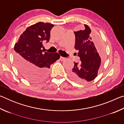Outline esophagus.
I'll return each instance as SVG.
<instances>
[{
  "label": "esophagus",
  "instance_id": "34e87169",
  "mask_svg": "<svg viewBox=\"0 0 124 124\" xmlns=\"http://www.w3.org/2000/svg\"><path fill=\"white\" fill-rule=\"evenodd\" d=\"M60 60L61 61H64L66 60V58L65 57H60Z\"/></svg>",
  "mask_w": 124,
  "mask_h": 124
}]
</instances>
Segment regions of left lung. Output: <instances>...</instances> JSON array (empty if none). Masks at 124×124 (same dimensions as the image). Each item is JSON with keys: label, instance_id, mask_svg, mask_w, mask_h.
<instances>
[{"label": "left lung", "instance_id": "obj_1", "mask_svg": "<svg viewBox=\"0 0 124 124\" xmlns=\"http://www.w3.org/2000/svg\"><path fill=\"white\" fill-rule=\"evenodd\" d=\"M84 30L74 32V47L75 50L79 51L78 56L80 58V61L74 62V66L70 74L73 80L79 83L90 82L96 78L103 58L102 51L101 49L97 51L90 37L91 29L86 24H84ZM96 42L99 43L98 40Z\"/></svg>", "mask_w": 124, "mask_h": 124}]
</instances>
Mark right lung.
<instances>
[{
	"mask_svg": "<svg viewBox=\"0 0 124 124\" xmlns=\"http://www.w3.org/2000/svg\"><path fill=\"white\" fill-rule=\"evenodd\" d=\"M54 24L39 22L27 27L15 44L17 68L26 79L39 82L47 77L50 66L60 58L57 52H44L43 43L49 42ZM43 50H42V49Z\"/></svg>",
	"mask_w": 124,
	"mask_h": 124,
	"instance_id": "obj_1",
	"label": "right lung"
}]
</instances>
